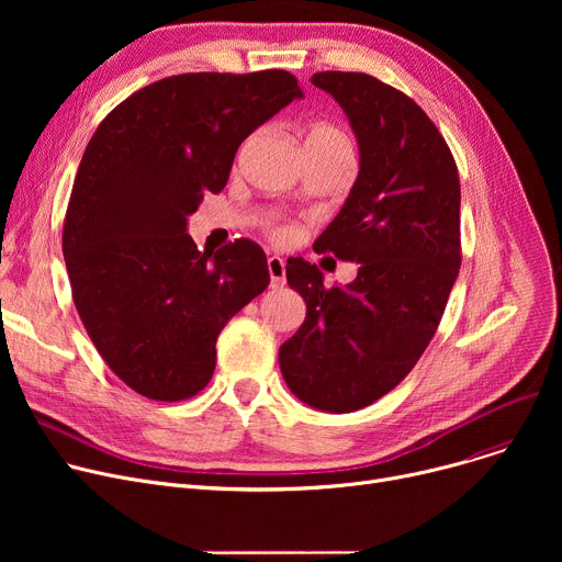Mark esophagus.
Here are the masks:
<instances>
[{
    "instance_id": "34e87169",
    "label": "esophagus",
    "mask_w": 562,
    "mask_h": 562,
    "mask_svg": "<svg viewBox=\"0 0 562 562\" xmlns=\"http://www.w3.org/2000/svg\"><path fill=\"white\" fill-rule=\"evenodd\" d=\"M269 276H271V286H284V261L280 257H269Z\"/></svg>"
}]
</instances>
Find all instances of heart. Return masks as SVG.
I'll return each instance as SVG.
<instances>
[{
    "mask_svg": "<svg viewBox=\"0 0 562 562\" xmlns=\"http://www.w3.org/2000/svg\"><path fill=\"white\" fill-rule=\"evenodd\" d=\"M305 145L350 147V140H348V136L339 127H335L330 123H316V125L310 127ZM266 234H269L271 239L278 241V244H291V241H296L299 229L293 227V225H286V223H269V225H266Z\"/></svg>",
    "mask_w": 562,
    "mask_h": 562,
    "instance_id": "1",
    "label": "heart"
}]
</instances>
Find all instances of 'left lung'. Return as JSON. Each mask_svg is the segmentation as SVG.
I'll list each match as a JSON object with an SVG mask.
<instances>
[{"instance_id": "obj_1", "label": "left lung", "mask_w": 562, "mask_h": 562, "mask_svg": "<svg viewBox=\"0 0 562 562\" xmlns=\"http://www.w3.org/2000/svg\"><path fill=\"white\" fill-rule=\"evenodd\" d=\"M346 111L360 175L316 252L358 261V278L323 286L316 263L286 259L307 316L280 346L289 390L323 412H352L415 369L445 314L462 261L460 177L426 111L364 72H316Z\"/></svg>"}]
</instances>
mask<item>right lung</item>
I'll return each instance as SVG.
<instances>
[{"mask_svg": "<svg viewBox=\"0 0 562 562\" xmlns=\"http://www.w3.org/2000/svg\"><path fill=\"white\" fill-rule=\"evenodd\" d=\"M296 98L286 70L172 75L123 100L88 140L66 269L88 337L136 394L175 403L204 390L225 323L269 286L255 241L200 252L187 216L223 191L246 136Z\"/></svg>", "mask_w": 562, "mask_h": 562, "instance_id": "add662e5", "label": "right lung"}]
</instances>
